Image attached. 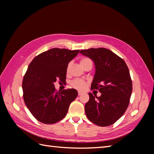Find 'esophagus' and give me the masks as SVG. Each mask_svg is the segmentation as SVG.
Segmentation results:
<instances>
[{"mask_svg": "<svg viewBox=\"0 0 154 154\" xmlns=\"http://www.w3.org/2000/svg\"><path fill=\"white\" fill-rule=\"evenodd\" d=\"M81 94H82V93H81V92H78V95L80 96V95H81Z\"/></svg>", "mask_w": 154, "mask_h": 154, "instance_id": "34e87169", "label": "esophagus"}]
</instances>
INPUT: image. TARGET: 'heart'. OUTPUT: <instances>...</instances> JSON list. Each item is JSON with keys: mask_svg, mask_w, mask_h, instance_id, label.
<instances>
[{"mask_svg": "<svg viewBox=\"0 0 154 154\" xmlns=\"http://www.w3.org/2000/svg\"><path fill=\"white\" fill-rule=\"evenodd\" d=\"M88 61H91V60L89 59L88 58H83L81 59V61H80V63L81 65H82V67L83 65L85 64ZM71 63H69L68 65V67H67V70L69 69V67H70ZM87 84L88 83L87 81H84L83 79H74L73 81H71L70 82V86L73 88V89H76L77 91H82L83 90L85 89V88L87 86Z\"/></svg>", "mask_w": 154, "mask_h": 154, "instance_id": "heart-1", "label": "heart"}]
</instances>
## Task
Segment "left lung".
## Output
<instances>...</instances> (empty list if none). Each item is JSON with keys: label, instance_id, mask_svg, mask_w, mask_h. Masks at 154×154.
<instances>
[{"label": "left lung", "instance_id": "obj_1", "mask_svg": "<svg viewBox=\"0 0 154 154\" xmlns=\"http://www.w3.org/2000/svg\"><path fill=\"white\" fill-rule=\"evenodd\" d=\"M79 53L95 64V75L91 90H98L100 97L89 93L85 106L87 117L99 126H108L119 120L126 110L132 92L130 71L122 58L106 48H91Z\"/></svg>", "mask_w": 154, "mask_h": 154}]
</instances>
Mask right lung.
Instances as JSON below:
<instances>
[{
    "instance_id": "1",
    "label": "right lung",
    "mask_w": 154,
    "mask_h": 154,
    "mask_svg": "<svg viewBox=\"0 0 154 154\" xmlns=\"http://www.w3.org/2000/svg\"><path fill=\"white\" fill-rule=\"evenodd\" d=\"M79 51L52 48L35 57L29 65L22 81L23 98L40 122L52 124L63 119L77 97L75 89L57 91L54 83L57 80L65 82L69 62Z\"/></svg>"
}]
</instances>
